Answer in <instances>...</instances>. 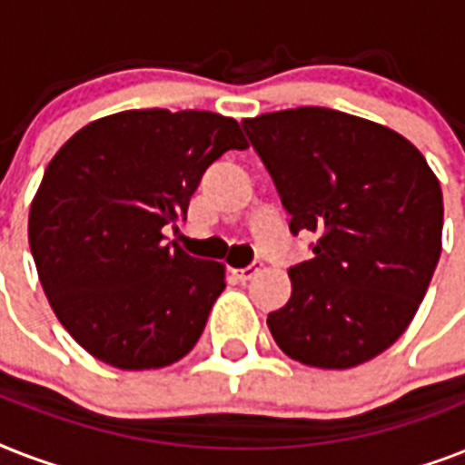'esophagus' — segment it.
Instances as JSON below:
<instances>
[{
  "label": "esophagus",
  "mask_w": 465,
  "mask_h": 465,
  "mask_svg": "<svg viewBox=\"0 0 465 465\" xmlns=\"http://www.w3.org/2000/svg\"><path fill=\"white\" fill-rule=\"evenodd\" d=\"M258 270H261V262H253V265H248V268L233 270V277H236V280H241V282H246V280H251V277H253Z\"/></svg>",
  "instance_id": "obj_1"
}]
</instances>
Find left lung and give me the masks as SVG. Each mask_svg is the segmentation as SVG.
<instances>
[{
    "mask_svg": "<svg viewBox=\"0 0 465 465\" xmlns=\"http://www.w3.org/2000/svg\"><path fill=\"white\" fill-rule=\"evenodd\" d=\"M268 168L290 232L316 233L290 268L292 297L268 316L287 357L350 369L391 347L425 299L441 253V188L389 127L331 108L241 123Z\"/></svg>",
    "mask_w": 465,
    "mask_h": 465,
    "instance_id": "left-lung-1",
    "label": "left lung"
}]
</instances>
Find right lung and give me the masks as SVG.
<instances>
[{"instance_id":"1","label":"right lung","mask_w":465,"mask_h":465,"mask_svg":"<svg viewBox=\"0 0 465 465\" xmlns=\"http://www.w3.org/2000/svg\"><path fill=\"white\" fill-rule=\"evenodd\" d=\"M239 123L207 111H125L67 140L28 217L45 297L67 332L118 369H159L195 347L224 265L166 243L204 171L246 149Z\"/></svg>"}]
</instances>
